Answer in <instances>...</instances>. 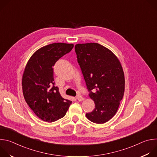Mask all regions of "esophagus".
Segmentation results:
<instances>
[{
  "instance_id": "esophagus-1",
  "label": "esophagus",
  "mask_w": 157,
  "mask_h": 157,
  "mask_svg": "<svg viewBox=\"0 0 157 157\" xmlns=\"http://www.w3.org/2000/svg\"><path fill=\"white\" fill-rule=\"evenodd\" d=\"M76 98L79 101H83V99H84L83 97H82V96H81V95H77L76 97Z\"/></svg>"
}]
</instances>
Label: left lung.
Segmentation results:
<instances>
[{"instance_id": "1", "label": "left lung", "mask_w": 157, "mask_h": 157, "mask_svg": "<svg viewBox=\"0 0 157 157\" xmlns=\"http://www.w3.org/2000/svg\"><path fill=\"white\" fill-rule=\"evenodd\" d=\"M75 52L89 95L95 108L86 114L96 124H104L113 117L125 91L124 73L116 56L96 43L77 44Z\"/></svg>"}]
</instances>
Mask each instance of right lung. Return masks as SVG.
Listing matches in <instances>:
<instances>
[{
	"label": "right lung",
	"instance_id": "1",
	"mask_svg": "<svg viewBox=\"0 0 157 157\" xmlns=\"http://www.w3.org/2000/svg\"><path fill=\"white\" fill-rule=\"evenodd\" d=\"M73 47L63 43L50 44L35 52L26 65L22 77L24 98L43 121L53 122L63 117L72 102L63 98L55 86L53 66Z\"/></svg>",
	"mask_w": 157,
	"mask_h": 157
}]
</instances>
